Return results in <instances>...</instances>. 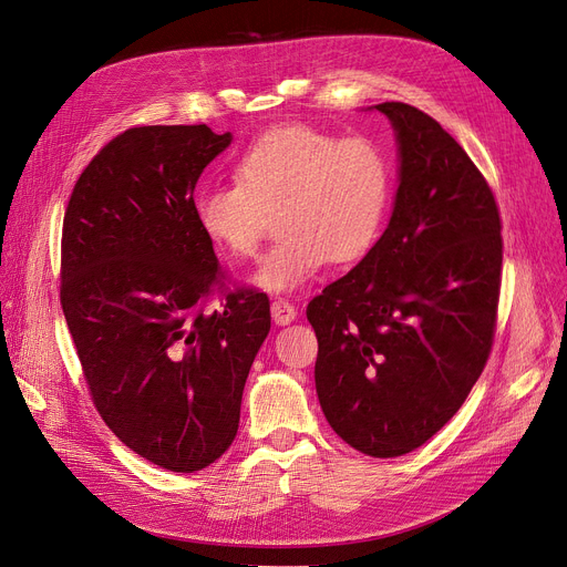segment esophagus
Segmentation results:
<instances>
[{"label": "esophagus", "mask_w": 567, "mask_h": 567, "mask_svg": "<svg viewBox=\"0 0 567 567\" xmlns=\"http://www.w3.org/2000/svg\"><path fill=\"white\" fill-rule=\"evenodd\" d=\"M269 309H272V320L277 326H288V322L298 318V309H295L288 300H275Z\"/></svg>", "instance_id": "esophagus-1"}]
</instances>
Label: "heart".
<instances>
[{
    "mask_svg": "<svg viewBox=\"0 0 567 567\" xmlns=\"http://www.w3.org/2000/svg\"><path fill=\"white\" fill-rule=\"evenodd\" d=\"M390 194L388 158L371 141L281 124L237 156L235 182L198 188L194 219L214 247L251 256L277 212L281 237L260 256L251 281L267 292H292L330 260H358L373 247Z\"/></svg>",
    "mask_w": 567,
    "mask_h": 567,
    "instance_id": "b5f03b06",
    "label": "heart"
}]
</instances>
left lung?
I'll use <instances>...</instances> for the list:
<instances>
[{
  "label": "left lung",
  "mask_w": 567,
  "mask_h": 567,
  "mask_svg": "<svg viewBox=\"0 0 567 567\" xmlns=\"http://www.w3.org/2000/svg\"><path fill=\"white\" fill-rule=\"evenodd\" d=\"M373 107L396 138L392 217L307 318L322 413L350 447L388 460L445 426L487 364L503 239L492 188L464 147L409 103Z\"/></svg>",
  "instance_id": "1"
}]
</instances>
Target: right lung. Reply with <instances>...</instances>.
Listing matches in <instances>:
<instances>
[{"mask_svg": "<svg viewBox=\"0 0 567 567\" xmlns=\"http://www.w3.org/2000/svg\"><path fill=\"white\" fill-rule=\"evenodd\" d=\"M230 133L136 126L78 177L62 230V309L94 406L147 462L194 473L230 447L269 332V300L235 290L194 219V188Z\"/></svg>", "mask_w": 567, "mask_h": 567, "instance_id": "obj_1", "label": "right lung"}]
</instances>
